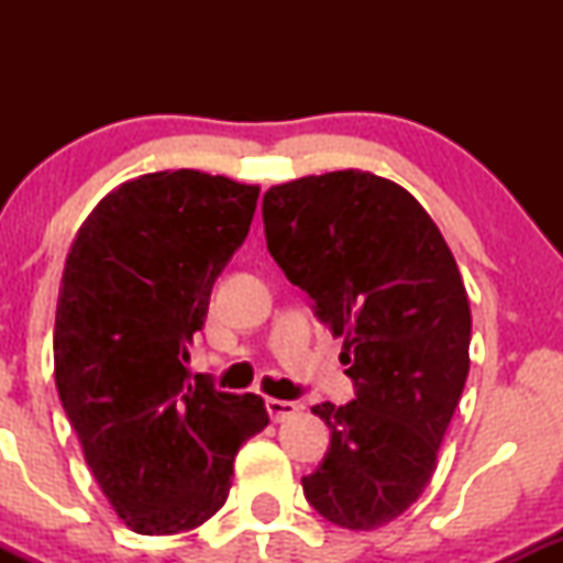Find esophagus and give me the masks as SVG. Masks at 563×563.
<instances>
[{
	"mask_svg": "<svg viewBox=\"0 0 563 563\" xmlns=\"http://www.w3.org/2000/svg\"><path fill=\"white\" fill-rule=\"evenodd\" d=\"M267 412H269V418H273L275 423H283V421H288L290 416H296V412H299V405L288 402V399H273V397H269L267 399Z\"/></svg>",
	"mask_w": 563,
	"mask_h": 563,
	"instance_id": "1",
	"label": "esophagus"
}]
</instances>
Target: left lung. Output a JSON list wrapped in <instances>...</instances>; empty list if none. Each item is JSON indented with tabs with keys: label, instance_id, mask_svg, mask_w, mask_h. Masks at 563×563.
Listing matches in <instances>:
<instances>
[{
	"label": "left lung",
	"instance_id": "8db88e82",
	"mask_svg": "<svg viewBox=\"0 0 563 563\" xmlns=\"http://www.w3.org/2000/svg\"><path fill=\"white\" fill-rule=\"evenodd\" d=\"M267 249L344 339L352 402L314 405L331 450L303 476L333 525L371 532L402 516L437 471L468 376L471 307L442 232L402 185L344 169L273 185Z\"/></svg>",
	"mask_w": 563,
	"mask_h": 563
}]
</instances>
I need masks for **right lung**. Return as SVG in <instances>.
<instances>
[{
    "mask_svg": "<svg viewBox=\"0 0 563 563\" xmlns=\"http://www.w3.org/2000/svg\"><path fill=\"white\" fill-rule=\"evenodd\" d=\"M256 198L260 185L222 174H142L108 192L70 243L57 394L102 495L137 534L209 521L241 444L269 423L262 397L217 391L185 367Z\"/></svg>",
    "mask_w": 563,
    "mask_h": 563,
    "instance_id": "right-lung-1",
    "label": "right lung"
}]
</instances>
